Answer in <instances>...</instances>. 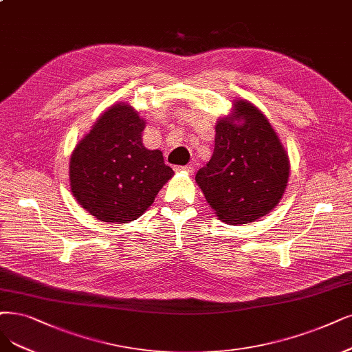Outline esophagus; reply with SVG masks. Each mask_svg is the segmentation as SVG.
I'll return each instance as SVG.
<instances>
[{"label":"esophagus","instance_id":"34e87169","mask_svg":"<svg viewBox=\"0 0 352 352\" xmlns=\"http://www.w3.org/2000/svg\"><path fill=\"white\" fill-rule=\"evenodd\" d=\"M177 171H184V173H187V174H192L194 168H192L191 165H186V166H178V168H177Z\"/></svg>","mask_w":352,"mask_h":352}]
</instances>
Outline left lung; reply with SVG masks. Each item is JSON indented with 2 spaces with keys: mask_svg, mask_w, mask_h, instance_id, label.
<instances>
[{
  "mask_svg": "<svg viewBox=\"0 0 352 352\" xmlns=\"http://www.w3.org/2000/svg\"><path fill=\"white\" fill-rule=\"evenodd\" d=\"M212 160L196 183L219 220L255 222L276 209L287 188L290 160L265 114L248 100H233L216 123Z\"/></svg>",
  "mask_w": 352,
  "mask_h": 352,
  "instance_id": "8db88e82",
  "label": "left lung"
}]
</instances>
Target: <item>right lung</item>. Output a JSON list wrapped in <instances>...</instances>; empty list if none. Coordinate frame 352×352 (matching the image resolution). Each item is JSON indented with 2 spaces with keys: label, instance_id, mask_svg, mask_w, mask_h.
<instances>
[{
  "label": "right lung",
  "instance_id": "add662e5",
  "mask_svg": "<svg viewBox=\"0 0 352 352\" xmlns=\"http://www.w3.org/2000/svg\"><path fill=\"white\" fill-rule=\"evenodd\" d=\"M145 127L146 120L129 102H116L98 117L71 155L72 196L101 222H133L174 175L160 149L143 146Z\"/></svg>",
  "mask_w": 352,
  "mask_h": 352
}]
</instances>
